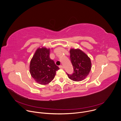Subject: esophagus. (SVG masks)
I'll use <instances>...</instances> for the list:
<instances>
[{"label": "esophagus", "instance_id": "1", "mask_svg": "<svg viewBox=\"0 0 121 121\" xmlns=\"http://www.w3.org/2000/svg\"><path fill=\"white\" fill-rule=\"evenodd\" d=\"M59 68H64V66H63L62 65H59Z\"/></svg>", "mask_w": 121, "mask_h": 121}]
</instances>
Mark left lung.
Listing matches in <instances>:
<instances>
[{"label":"left lung","mask_w":121,"mask_h":121,"mask_svg":"<svg viewBox=\"0 0 121 121\" xmlns=\"http://www.w3.org/2000/svg\"><path fill=\"white\" fill-rule=\"evenodd\" d=\"M70 60L74 71L72 74H67L68 78L75 81H80L87 77L91 70V63L90 58L79 49L70 50Z\"/></svg>","instance_id":"8db88e82"}]
</instances>
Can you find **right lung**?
Segmentation results:
<instances>
[{"label": "right lung", "mask_w": 121, "mask_h": 121, "mask_svg": "<svg viewBox=\"0 0 121 121\" xmlns=\"http://www.w3.org/2000/svg\"><path fill=\"white\" fill-rule=\"evenodd\" d=\"M59 69L50 58V50L46 48H38L30 63V71L32 77L42 85L49 83Z\"/></svg>", "instance_id": "1"}]
</instances>
